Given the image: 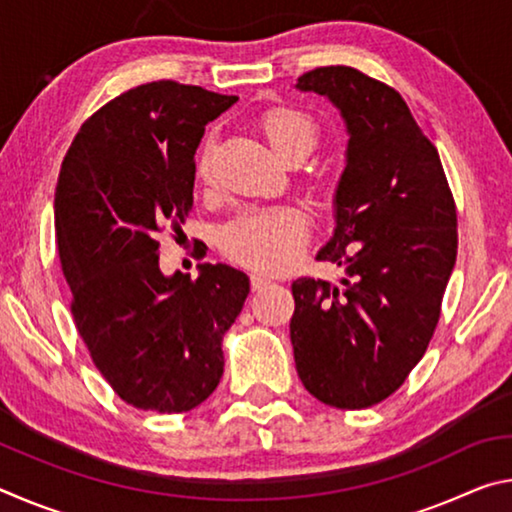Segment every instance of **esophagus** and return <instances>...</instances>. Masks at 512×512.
Listing matches in <instances>:
<instances>
[{
  "label": "esophagus",
  "instance_id": "1",
  "mask_svg": "<svg viewBox=\"0 0 512 512\" xmlns=\"http://www.w3.org/2000/svg\"><path fill=\"white\" fill-rule=\"evenodd\" d=\"M268 284H271V280H268V277L259 275V273L250 275V289H253V291H262V289L268 287Z\"/></svg>",
  "mask_w": 512,
  "mask_h": 512
}]
</instances>
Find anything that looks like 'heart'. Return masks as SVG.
Masks as SVG:
<instances>
[{
    "label": "heart",
    "instance_id": "obj_1",
    "mask_svg": "<svg viewBox=\"0 0 512 512\" xmlns=\"http://www.w3.org/2000/svg\"><path fill=\"white\" fill-rule=\"evenodd\" d=\"M268 144L287 162H300L316 149L320 131L307 112L291 106L268 108L259 117ZM214 133L203 137L196 153V178L210 183L214 176ZM309 237V221L298 207L277 205L239 212L219 232L225 255L255 271L277 273L296 262Z\"/></svg>",
    "mask_w": 512,
    "mask_h": 512
}]
</instances>
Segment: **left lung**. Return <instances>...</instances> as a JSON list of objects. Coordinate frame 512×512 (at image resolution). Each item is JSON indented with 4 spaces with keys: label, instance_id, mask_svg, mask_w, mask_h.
Returning <instances> with one entry per match:
<instances>
[{
    "label": "left lung",
    "instance_id": "8db88e82",
    "mask_svg": "<svg viewBox=\"0 0 512 512\" xmlns=\"http://www.w3.org/2000/svg\"><path fill=\"white\" fill-rule=\"evenodd\" d=\"M298 88L339 106L350 144L334 237L316 257L345 277L293 282V357L316 400L368 409L404 384L436 332L458 250L456 203L436 146L391 85L329 65Z\"/></svg>",
    "mask_w": 512,
    "mask_h": 512
}]
</instances>
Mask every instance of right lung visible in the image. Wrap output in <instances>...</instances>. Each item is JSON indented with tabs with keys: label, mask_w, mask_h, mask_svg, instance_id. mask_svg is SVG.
<instances>
[{
	"label": "right lung",
	"mask_w": 512,
	"mask_h": 512,
	"mask_svg": "<svg viewBox=\"0 0 512 512\" xmlns=\"http://www.w3.org/2000/svg\"><path fill=\"white\" fill-rule=\"evenodd\" d=\"M235 101L171 79L135 85L83 121L60 167L56 239L76 332L135 409L192 411L223 375L248 277L223 264L164 277L158 235L192 212L205 124Z\"/></svg>",
	"instance_id": "obj_1"
}]
</instances>
